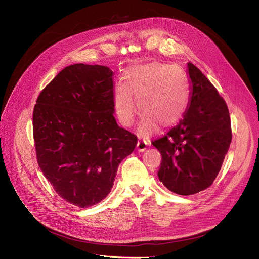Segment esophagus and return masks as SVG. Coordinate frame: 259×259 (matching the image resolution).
I'll return each instance as SVG.
<instances>
[{
  "mask_svg": "<svg viewBox=\"0 0 259 259\" xmlns=\"http://www.w3.org/2000/svg\"><path fill=\"white\" fill-rule=\"evenodd\" d=\"M137 148H138V151H140V152L145 151L146 148H147V142H146V141H143V140H139L138 145H137Z\"/></svg>",
  "mask_w": 259,
  "mask_h": 259,
  "instance_id": "34e87169",
  "label": "esophagus"
}]
</instances>
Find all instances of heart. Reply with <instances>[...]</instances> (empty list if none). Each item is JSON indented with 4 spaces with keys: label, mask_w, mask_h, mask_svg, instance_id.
I'll list each match as a JSON object with an SVG mask.
<instances>
[{
    "label": "heart",
    "mask_w": 259,
    "mask_h": 259,
    "mask_svg": "<svg viewBox=\"0 0 259 259\" xmlns=\"http://www.w3.org/2000/svg\"><path fill=\"white\" fill-rule=\"evenodd\" d=\"M124 84L114 88L113 106L121 125L129 127L137 114V100L141 132L152 133L156 125L168 128L178 122L187 108L189 90L184 74L167 64L152 62L135 65L124 73ZM135 99H133V98Z\"/></svg>",
    "instance_id": "heart-1"
}]
</instances>
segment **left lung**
Segmentation results:
<instances>
[{
    "mask_svg": "<svg viewBox=\"0 0 259 259\" xmlns=\"http://www.w3.org/2000/svg\"><path fill=\"white\" fill-rule=\"evenodd\" d=\"M188 70L190 106L178 125L152 141L161 155L158 179L180 195L198 193L213 184L232 141L225 100L196 66L189 62Z\"/></svg>",
    "mask_w": 259,
    "mask_h": 259,
    "instance_id": "1",
    "label": "left lung"
}]
</instances>
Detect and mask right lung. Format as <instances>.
Masks as SVG:
<instances>
[{
    "label": "right lung",
    "instance_id": "obj_1",
    "mask_svg": "<svg viewBox=\"0 0 259 259\" xmlns=\"http://www.w3.org/2000/svg\"><path fill=\"white\" fill-rule=\"evenodd\" d=\"M112 70L70 65L39 93L32 126L37 164L54 191L88 208L111 191L118 165L138 138L114 118Z\"/></svg>",
    "mask_w": 259,
    "mask_h": 259
}]
</instances>
